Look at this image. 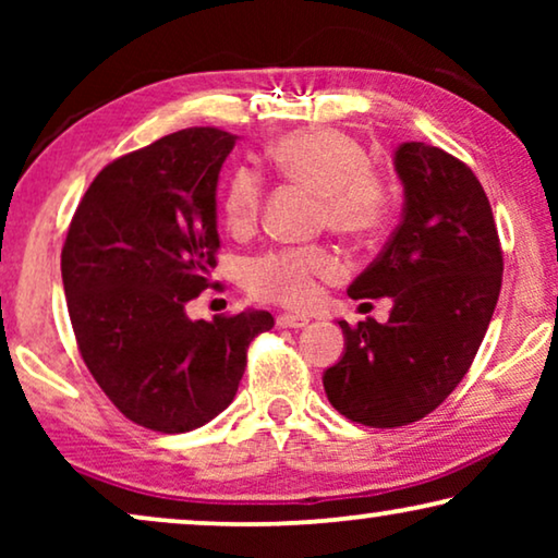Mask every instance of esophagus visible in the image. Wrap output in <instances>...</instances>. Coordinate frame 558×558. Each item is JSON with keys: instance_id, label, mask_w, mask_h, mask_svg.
<instances>
[{"instance_id": "34e87169", "label": "esophagus", "mask_w": 558, "mask_h": 558, "mask_svg": "<svg viewBox=\"0 0 558 558\" xmlns=\"http://www.w3.org/2000/svg\"><path fill=\"white\" fill-rule=\"evenodd\" d=\"M307 323H310V319L304 315H289V312H284V315L277 317L279 327H294V330H296V327H304Z\"/></svg>"}]
</instances>
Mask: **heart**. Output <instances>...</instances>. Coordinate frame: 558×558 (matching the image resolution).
<instances>
[{
  "mask_svg": "<svg viewBox=\"0 0 558 558\" xmlns=\"http://www.w3.org/2000/svg\"><path fill=\"white\" fill-rule=\"evenodd\" d=\"M281 178L323 197V220L332 231L348 235L373 233L388 213V193L365 149L335 129H310L281 136L269 149ZM226 220L233 231H248L262 210V185L254 172L233 174L226 193ZM338 271V258L325 248H281L254 258L246 284L256 296L289 307L315 300L317 279Z\"/></svg>",
  "mask_w": 558,
  "mask_h": 558,
  "instance_id": "heart-1",
  "label": "heart"
}]
</instances>
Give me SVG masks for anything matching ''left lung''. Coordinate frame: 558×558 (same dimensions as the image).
I'll return each instance as SVG.
<instances>
[{"label": "left lung", "mask_w": 558, "mask_h": 558, "mask_svg": "<svg viewBox=\"0 0 558 558\" xmlns=\"http://www.w3.org/2000/svg\"><path fill=\"white\" fill-rule=\"evenodd\" d=\"M403 213L380 256L348 287L353 300L391 296L388 323L350 327L323 373L350 422L391 429L439 407L470 371L498 304L502 251L490 203L460 159L424 142L393 151Z\"/></svg>", "instance_id": "1"}]
</instances>
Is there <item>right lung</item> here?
I'll return each mask as SVG.
<instances>
[{
	"instance_id": "obj_1",
	"label": "right lung",
	"mask_w": 558,
	"mask_h": 558,
	"mask_svg": "<svg viewBox=\"0 0 558 558\" xmlns=\"http://www.w3.org/2000/svg\"><path fill=\"white\" fill-rule=\"evenodd\" d=\"M239 136L195 126L106 165L75 210L60 256L68 312L90 376L121 414L180 434L228 409L264 310L213 323L187 302L216 269V190Z\"/></svg>"
}]
</instances>
